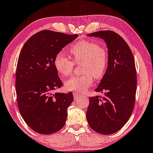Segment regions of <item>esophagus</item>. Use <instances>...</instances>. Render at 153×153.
<instances>
[{
	"instance_id": "34e87169",
	"label": "esophagus",
	"mask_w": 153,
	"mask_h": 153,
	"mask_svg": "<svg viewBox=\"0 0 153 153\" xmlns=\"http://www.w3.org/2000/svg\"><path fill=\"white\" fill-rule=\"evenodd\" d=\"M73 96H74L75 99H77V98H79L81 96L80 94L76 93V92H73Z\"/></svg>"
}]
</instances>
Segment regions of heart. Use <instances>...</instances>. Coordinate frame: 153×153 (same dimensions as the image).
I'll use <instances>...</instances> for the list:
<instances>
[{
  "label": "heart",
  "instance_id": "b5f03b06",
  "mask_svg": "<svg viewBox=\"0 0 153 153\" xmlns=\"http://www.w3.org/2000/svg\"><path fill=\"white\" fill-rule=\"evenodd\" d=\"M75 63L82 65V76H73L65 82L68 91L82 92L93 83V78L103 77L107 67V54L103 47L90 41H80L70 49ZM54 66L62 78H66L72 73L74 62L62 53H58L54 59Z\"/></svg>",
  "mask_w": 153,
  "mask_h": 153
}]
</instances>
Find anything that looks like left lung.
Segmentation results:
<instances>
[{
  "instance_id": "8db88e82",
  "label": "left lung",
  "mask_w": 153,
  "mask_h": 153,
  "mask_svg": "<svg viewBox=\"0 0 153 153\" xmlns=\"http://www.w3.org/2000/svg\"><path fill=\"white\" fill-rule=\"evenodd\" d=\"M87 35L103 39L108 49L107 71L95 89L104 95L90 97L87 120L94 131L110 135L126 123L134 108L137 87L134 57L124 39L113 31Z\"/></svg>"
}]
</instances>
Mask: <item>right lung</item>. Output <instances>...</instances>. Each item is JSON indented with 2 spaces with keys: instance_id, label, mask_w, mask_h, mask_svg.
I'll return each mask as SVG.
<instances>
[{
  "instance_id": "1",
  "label": "right lung",
  "mask_w": 153,
  "mask_h": 153,
  "mask_svg": "<svg viewBox=\"0 0 153 153\" xmlns=\"http://www.w3.org/2000/svg\"><path fill=\"white\" fill-rule=\"evenodd\" d=\"M78 36L42 30L29 39L21 50L17 65V101L21 116L35 132L56 133L64 126L72 92L53 91L63 85L54 66L56 56Z\"/></svg>"
}]
</instances>
